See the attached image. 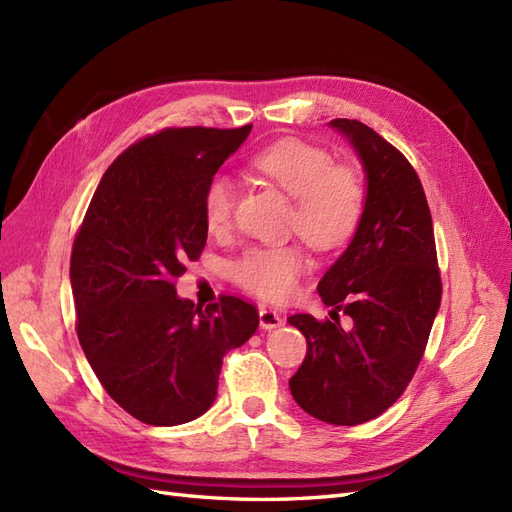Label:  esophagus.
<instances>
[{"label":"esophagus","mask_w":512,"mask_h":512,"mask_svg":"<svg viewBox=\"0 0 512 512\" xmlns=\"http://www.w3.org/2000/svg\"><path fill=\"white\" fill-rule=\"evenodd\" d=\"M258 318H260V329H265V331H273V329H280L282 327V316L277 314L275 309L260 307Z\"/></svg>","instance_id":"34e87169"}]
</instances>
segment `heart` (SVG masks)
Listing matches in <instances>:
<instances>
[{
  "mask_svg": "<svg viewBox=\"0 0 512 512\" xmlns=\"http://www.w3.org/2000/svg\"><path fill=\"white\" fill-rule=\"evenodd\" d=\"M254 168L297 200L292 228L320 250H335L350 241L363 218L365 188L348 166H333L324 149L297 138H284L258 151ZM237 190L228 177H213L205 190L203 209L211 232H224L235 213ZM307 271L305 254L294 245L252 247L235 265L237 284L260 299L284 301L297 290Z\"/></svg>",
  "mask_w": 512,
  "mask_h": 512,
  "instance_id": "heart-1",
  "label": "heart"
}]
</instances>
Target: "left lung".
Masks as SVG:
<instances>
[{"label":"left lung","mask_w":512,"mask_h":512,"mask_svg":"<svg viewBox=\"0 0 512 512\" xmlns=\"http://www.w3.org/2000/svg\"><path fill=\"white\" fill-rule=\"evenodd\" d=\"M329 128L346 138L363 166L365 209L318 294L331 318L344 311L353 327L290 316L307 339V354L288 384L294 401L318 421L361 425L406 391L440 309L442 284L431 213L410 162L361 121L335 119Z\"/></svg>","instance_id":"left-lung-1"}]
</instances>
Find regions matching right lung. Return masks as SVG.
<instances>
[{"label":"right lung","mask_w":512,"mask_h":512,"mask_svg":"<svg viewBox=\"0 0 512 512\" xmlns=\"http://www.w3.org/2000/svg\"><path fill=\"white\" fill-rule=\"evenodd\" d=\"M250 130L168 128L128 147L76 235L70 284L81 348L106 393L147 425L205 414L224 354L258 329L252 303L222 297L203 309L173 284L207 243V185Z\"/></svg>","instance_id":"add662e5"}]
</instances>
